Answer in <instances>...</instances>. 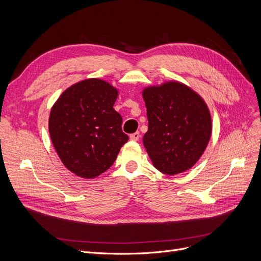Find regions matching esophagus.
I'll return each instance as SVG.
<instances>
[{"instance_id": "1", "label": "esophagus", "mask_w": 261, "mask_h": 261, "mask_svg": "<svg viewBox=\"0 0 261 261\" xmlns=\"http://www.w3.org/2000/svg\"><path fill=\"white\" fill-rule=\"evenodd\" d=\"M129 138L132 139V140H139V138H140V134H139V132H136V133H134V134H132V135L129 136Z\"/></svg>"}]
</instances>
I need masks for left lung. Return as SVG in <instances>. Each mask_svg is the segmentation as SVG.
I'll use <instances>...</instances> for the list:
<instances>
[{
  "label": "left lung",
  "instance_id": "1",
  "mask_svg": "<svg viewBox=\"0 0 261 261\" xmlns=\"http://www.w3.org/2000/svg\"><path fill=\"white\" fill-rule=\"evenodd\" d=\"M148 130L144 146L153 167L168 175L193 168L212 133L209 108L191 87L171 81L143 90Z\"/></svg>",
  "mask_w": 261,
  "mask_h": 261
}]
</instances>
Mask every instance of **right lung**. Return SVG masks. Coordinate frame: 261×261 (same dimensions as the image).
I'll use <instances>...</instances> for the list:
<instances>
[{
    "label": "right lung",
    "instance_id": "obj_1",
    "mask_svg": "<svg viewBox=\"0 0 261 261\" xmlns=\"http://www.w3.org/2000/svg\"><path fill=\"white\" fill-rule=\"evenodd\" d=\"M118 90L111 84L89 78L63 92L49 116L55 151L66 169L83 178H94L111 168L128 136L113 106Z\"/></svg>",
    "mask_w": 261,
    "mask_h": 261
}]
</instances>
